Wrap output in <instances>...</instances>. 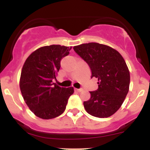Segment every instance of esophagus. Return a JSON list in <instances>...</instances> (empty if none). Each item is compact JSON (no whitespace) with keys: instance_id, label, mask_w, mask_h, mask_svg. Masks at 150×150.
I'll return each mask as SVG.
<instances>
[{"instance_id":"1","label":"esophagus","mask_w":150,"mask_h":150,"mask_svg":"<svg viewBox=\"0 0 150 150\" xmlns=\"http://www.w3.org/2000/svg\"><path fill=\"white\" fill-rule=\"evenodd\" d=\"M75 91H78V92H81L83 91V88H75Z\"/></svg>"}]
</instances>
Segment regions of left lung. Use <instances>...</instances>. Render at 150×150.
Masks as SVG:
<instances>
[{"label":"left lung","mask_w":150,"mask_h":150,"mask_svg":"<svg viewBox=\"0 0 150 150\" xmlns=\"http://www.w3.org/2000/svg\"><path fill=\"white\" fill-rule=\"evenodd\" d=\"M88 64L91 78L98 79V89L90 91L91 98L83 102L91 115L108 117L121 107L130 85V72L121 54L111 47L88 43L73 47Z\"/></svg>","instance_id":"obj_1"}]
</instances>
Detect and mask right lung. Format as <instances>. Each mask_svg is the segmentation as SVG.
Masks as SVG:
<instances>
[{"label": "right lung", "instance_id": "add662e5", "mask_svg": "<svg viewBox=\"0 0 150 150\" xmlns=\"http://www.w3.org/2000/svg\"><path fill=\"white\" fill-rule=\"evenodd\" d=\"M72 47L51 45L38 48L28 57L21 72L19 87L25 103L37 117L52 119L62 114L72 87L63 88L52 83L63 57Z\"/></svg>", "mask_w": 150, "mask_h": 150}]
</instances>
